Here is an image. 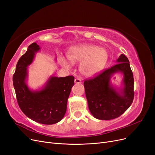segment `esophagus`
Returning a JSON list of instances; mask_svg holds the SVG:
<instances>
[{
    "mask_svg": "<svg viewBox=\"0 0 155 155\" xmlns=\"http://www.w3.org/2000/svg\"><path fill=\"white\" fill-rule=\"evenodd\" d=\"M74 82H75V83H76V84H79V83H81V80L79 78H76V79H75V80H74Z\"/></svg>",
    "mask_w": 155,
    "mask_h": 155,
    "instance_id": "obj_1",
    "label": "esophagus"
}]
</instances>
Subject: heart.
<instances>
[{
  "label": "heart",
  "mask_w": 155,
  "mask_h": 155,
  "mask_svg": "<svg viewBox=\"0 0 155 155\" xmlns=\"http://www.w3.org/2000/svg\"><path fill=\"white\" fill-rule=\"evenodd\" d=\"M67 58L72 63L82 61L80 70L87 76H93L104 69L108 59V54L105 49L96 46L83 44L72 46L68 50ZM61 64L65 68L70 65L66 60L62 59Z\"/></svg>",
  "instance_id": "heart-1"
}]
</instances>
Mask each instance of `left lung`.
Returning a JSON list of instances; mask_svg holds the SVG:
<instances>
[{
  "mask_svg": "<svg viewBox=\"0 0 155 155\" xmlns=\"http://www.w3.org/2000/svg\"><path fill=\"white\" fill-rule=\"evenodd\" d=\"M118 71L124 74V87L120 93L110 83L112 75ZM84 87L89 110L94 118L102 120L118 118L129 109L134 99V78L128 58L121 54L116 64L86 79Z\"/></svg>",
  "mask_w": 155,
  "mask_h": 155,
  "instance_id": "obj_1",
  "label": "left lung"
}]
</instances>
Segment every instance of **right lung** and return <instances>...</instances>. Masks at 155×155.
Returning <instances> with one entry per match:
<instances>
[{
	"label": "right lung",
	"instance_id": "add662e5",
	"mask_svg": "<svg viewBox=\"0 0 155 155\" xmlns=\"http://www.w3.org/2000/svg\"><path fill=\"white\" fill-rule=\"evenodd\" d=\"M39 50L36 43L28 46L26 52L18 61L13 83L18 105L23 113L37 123L51 125L59 122L65 114L74 77H50L41 91L30 90L26 83L27 67Z\"/></svg>",
	"mask_w": 155,
	"mask_h": 155
}]
</instances>
